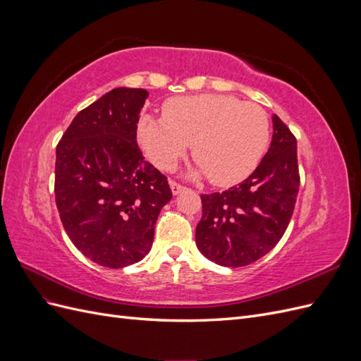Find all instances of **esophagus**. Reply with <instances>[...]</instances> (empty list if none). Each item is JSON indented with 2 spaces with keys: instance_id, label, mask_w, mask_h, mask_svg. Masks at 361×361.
I'll use <instances>...</instances> for the list:
<instances>
[{
  "instance_id": "1",
  "label": "esophagus",
  "mask_w": 361,
  "mask_h": 361,
  "mask_svg": "<svg viewBox=\"0 0 361 361\" xmlns=\"http://www.w3.org/2000/svg\"><path fill=\"white\" fill-rule=\"evenodd\" d=\"M170 188H171V192L176 195V194H179L180 191H183L185 190V187H182L180 183H178V182H174V180H170Z\"/></svg>"
}]
</instances>
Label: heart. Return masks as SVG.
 <instances>
[{
  "label": "heart",
  "mask_w": 361,
  "mask_h": 361,
  "mask_svg": "<svg viewBox=\"0 0 361 361\" xmlns=\"http://www.w3.org/2000/svg\"><path fill=\"white\" fill-rule=\"evenodd\" d=\"M138 141L161 170L170 171L192 145L199 173L218 187L248 178L269 141L264 108L228 94L178 97L164 106V117L143 116Z\"/></svg>",
  "instance_id": "1"
}]
</instances>
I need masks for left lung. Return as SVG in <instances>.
<instances>
[{"label": "left lung", "mask_w": 361, "mask_h": 361, "mask_svg": "<svg viewBox=\"0 0 361 361\" xmlns=\"http://www.w3.org/2000/svg\"><path fill=\"white\" fill-rule=\"evenodd\" d=\"M272 129L268 152L245 180L200 195L203 214L195 244L221 267H245L265 256L290 221L300 188L297 138L276 114Z\"/></svg>", "instance_id": "left-lung-1"}]
</instances>
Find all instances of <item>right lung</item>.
<instances>
[{
  "label": "right lung",
  "instance_id": "1",
  "mask_svg": "<svg viewBox=\"0 0 361 361\" xmlns=\"http://www.w3.org/2000/svg\"><path fill=\"white\" fill-rule=\"evenodd\" d=\"M147 96L128 87L105 93L75 116L57 145L54 191L63 227L87 259L106 268L149 253L158 215L173 195L137 145Z\"/></svg>",
  "mask_w": 361,
  "mask_h": 361
}]
</instances>
